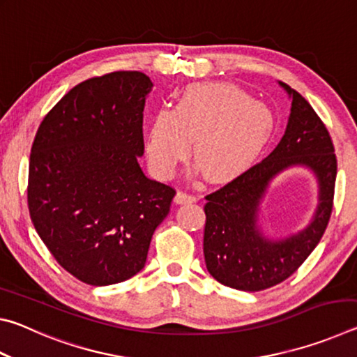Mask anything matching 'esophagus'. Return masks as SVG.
Returning <instances> with one entry per match:
<instances>
[{"instance_id":"obj_1","label":"esophagus","mask_w":357,"mask_h":357,"mask_svg":"<svg viewBox=\"0 0 357 357\" xmlns=\"http://www.w3.org/2000/svg\"><path fill=\"white\" fill-rule=\"evenodd\" d=\"M174 200H176V203H192V202H195L197 198H195V195H192V193H189V192L179 190L176 193V197H174Z\"/></svg>"}]
</instances>
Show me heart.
Here are the masks:
<instances>
[{
	"instance_id": "obj_1",
	"label": "heart",
	"mask_w": 357,
	"mask_h": 357,
	"mask_svg": "<svg viewBox=\"0 0 357 357\" xmlns=\"http://www.w3.org/2000/svg\"><path fill=\"white\" fill-rule=\"evenodd\" d=\"M274 130L269 107L231 83H195L173 110L151 121L146 153L160 174H170L189 153L204 178L223 181L249 167Z\"/></svg>"
}]
</instances>
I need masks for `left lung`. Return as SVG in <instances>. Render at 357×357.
I'll return each mask as SVG.
<instances>
[{
	"label": "left lung",
	"mask_w": 357,
	"mask_h": 357,
	"mask_svg": "<svg viewBox=\"0 0 357 357\" xmlns=\"http://www.w3.org/2000/svg\"><path fill=\"white\" fill-rule=\"evenodd\" d=\"M279 83L291 98L280 143L261 162L204 197L206 268L222 285L241 291H261L296 273L324 234L334 203L337 159L329 132L309 102L287 83ZM289 166H307L316 174L319 206L299 234L269 240L257 227L259 204L270 181Z\"/></svg>",
	"instance_id": "1"
}]
</instances>
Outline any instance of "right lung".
Returning <instances> with one entry per match:
<instances>
[{
	"label": "right lung",
	"mask_w": 357,
	"mask_h": 357,
	"mask_svg": "<svg viewBox=\"0 0 357 357\" xmlns=\"http://www.w3.org/2000/svg\"><path fill=\"white\" fill-rule=\"evenodd\" d=\"M153 89L138 70L77 84L36 134L28 208L36 231L75 279L105 287L134 277L176 190L144 176L143 108Z\"/></svg>",
	"instance_id": "obj_1"
}]
</instances>
